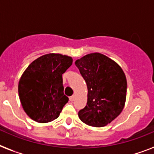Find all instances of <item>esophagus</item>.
<instances>
[{
  "mask_svg": "<svg viewBox=\"0 0 154 154\" xmlns=\"http://www.w3.org/2000/svg\"><path fill=\"white\" fill-rule=\"evenodd\" d=\"M75 98V96H70V97H69V100H70L71 102H73V101H74Z\"/></svg>",
  "mask_w": 154,
  "mask_h": 154,
  "instance_id": "esophagus-1",
  "label": "esophagus"
}]
</instances>
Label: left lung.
Masks as SVG:
<instances>
[{
  "label": "left lung",
  "mask_w": 154,
  "mask_h": 154,
  "mask_svg": "<svg viewBox=\"0 0 154 154\" xmlns=\"http://www.w3.org/2000/svg\"><path fill=\"white\" fill-rule=\"evenodd\" d=\"M75 64L88 88L87 105L79 112V117L89 126H106L124 108L127 82L123 69L98 52L85 55Z\"/></svg>",
  "instance_id": "obj_1"
}]
</instances>
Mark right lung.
<instances>
[{
    "instance_id": "obj_1",
    "label": "right lung",
    "mask_w": 154,
    "mask_h": 154,
    "mask_svg": "<svg viewBox=\"0 0 154 154\" xmlns=\"http://www.w3.org/2000/svg\"><path fill=\"white\" fill-rule=\"evenodd\" d=\"M72 57L50 53L31 62L19 80L18 94L24 112L38 123L57 119L69 101L64 94L62 74Z\"/></svg>"
}]
</instances>
